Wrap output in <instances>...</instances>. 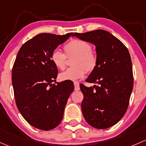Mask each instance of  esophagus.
Wrapping results in <instances>:
<instances>
[{
    "mask_svg": "<svg viewBox=\"0 0 146 146\" xmlns=\"http://www.w3.org/2000/svg\"><path fill=\"white\" fill-rule=\"evenodd\" d=\"M74 90L76 91H79V89H80V87H79V84L78 83V82H74Z\"/></svg>",
    "mask_w": 146,
    "mask_h": 146,
    "instance_id": "esophagus-1",
    "label": "esophagus"
}]
</instances>
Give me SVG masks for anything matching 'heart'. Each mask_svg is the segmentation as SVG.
<instances>
[{
  "label": "heart",
  "instance_id": "obj_1",
  "mask_svg": "<svg viewBox=\"0 0 146 146\" xmlns=\"http://www.w3.org/2000/svg\"><path fill=\"white\" fill-rule=\"evenodd\" d=\"M64 50L67 55H76L74 62L75 67L68 68L60 74V79L62 81H77L83 78L88 71L95 68L97 59L95 54L91 51V46L88 42L83 40L74 39L64 46ZM51 61L60 70L65 67L66 56L59 48L52 50L50 55Z\"/></svg>",
  "mask_w": 146,
  "mask_h": 146
}]
</instances>
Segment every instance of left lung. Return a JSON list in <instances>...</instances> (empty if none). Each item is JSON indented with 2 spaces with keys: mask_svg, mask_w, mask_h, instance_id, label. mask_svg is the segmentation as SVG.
<instances>
[{
  "mask_svg": "<svg viewBox=\"0 0 146 146\" xmlns=\"http://www.w3.org/2000/svg\"><path fill=\"white\" fill-rule=\"evenodd\" d=\"M73 36L96 46L97 62L86 81L98 85L80 84L84 119L96 129L109 128L123 117L128 108L133 86L130 54L118 38L105 30L74 33Z\"/></svg>",
  "mask_w": 146,
  "mask_h": 146,
  "instance_id": "8db88e82",
  "label": "left lung"
}]
</instances>
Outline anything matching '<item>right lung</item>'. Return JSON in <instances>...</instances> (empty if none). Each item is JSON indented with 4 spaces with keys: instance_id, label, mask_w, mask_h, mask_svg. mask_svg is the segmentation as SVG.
Segmentation results:
<instances>
[{
    "instance_id": "right-lung-1",
    "label": "right lung",
    "mask_w": 146,
    "mask_h": 146,
    "mask_svg": "<svg viewBox=\"0 0 146 146\" xmlns=\"http://www.w3.org/2000/svg\"><path fill=\"white\" fill-rule=\"evenodd\" d=\"M72 35L35 36L22 45L13 65L12 83L18 110L29 124L40 130L59 125L74 91L72 81L52 83L56 82L58 70L50 58L52 50Z\"/></svg>"
}]
</instances>
